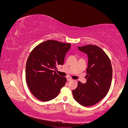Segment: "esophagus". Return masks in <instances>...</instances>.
<instances>
[{
	"label": "esophagus",
	"instance_id": "esophagus-1",
	"mask_svg": "<svg viewBox=\"0 0 128 128\" xmlns=\"http://www.w3.org/2000/svg\"><path fill=\"white\" fill-rule=\"evenodd\" d=\"M67 79L68 81H70V80H72V78H71V77H68L67 78Z\"/></svg>",
	"mask_w": 128,
	"mask_h": 128
}]
</instances>
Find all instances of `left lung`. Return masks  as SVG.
Listing matches in <instances>:
<instances>
[{
  "label": "left lung",
  "instance_id": "obj_1",
  "mask_svg": "<svg viewBox=\"0 0 128 128\" xmlns=\"http://www.w3.org/2000/svg\"><path fill=\"white\" fill-rule=\"evenodd\" d=\"M88 56L86 83L78 82L72 90L74 98L83 106H91L99 102L110 90L112 80V64L109 57L99 46L88 45L78 46Z\"/></svg>",
  "mask_w": 128,
  "mask_h": 128
}]
</instances>
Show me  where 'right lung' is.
Here are the masks:
<instances>
[{
	"instance_id": "add662e5",
	"label": "right lung",
	"mask_w": 128,
	"mask_h": 128,
	"mask_svg": "<svg viewBox=\"0 0 128 128\" xmlns=\"http://www.w3.org/2000/svg\"><path fill=\"white\" fill-rule=\"evenodd\" d=\"M71 44L48 40L38 44L27 59L26 80L32 94L42 102L51 100L59 94L67 78L56 73L62 65Z\"/></svg>"
}]
</instances>
